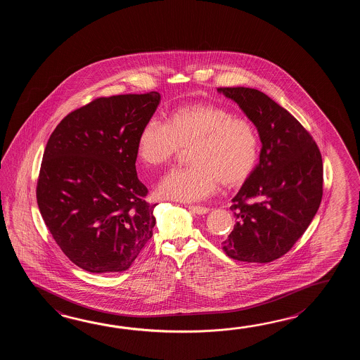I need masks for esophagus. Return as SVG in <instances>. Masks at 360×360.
Instances as JSON below:
<instances>
[{
	"label": "esophagus",
	"instance_id": "1",
	"mask_svg": "<svg viewBox=\"0 0 360 360\" xmlns=\"http://www.w3.org/2000/svg\"><path fill=\"white\" fill-rule=\"evenodd\" d=\"M188 208L191 210V212L193 214H205L210 211L207 207L203 206H188Z\"/></svg>",
	"mask_w": 360,
	"mask_h": 360
}]
</instances>
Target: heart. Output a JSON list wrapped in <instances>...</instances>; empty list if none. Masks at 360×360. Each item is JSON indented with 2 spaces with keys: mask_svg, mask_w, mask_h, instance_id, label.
Masks as SVG:
<instances>
[{
  "mask_svg": "<svg viewBox=\"0 0 360 360\" xmlns=\"http://www.w3.org/2000/svg\"><path fill=\"white\" fill-rule=\"evenodd\" d=\"M183 148H189V166L162 179L157 186L161 198L203 200L220 181L225 186L245 183L259 161V138L252 123L208 103L176 108L165 124L149 120L139 132L136 154L146 166H165Z\"/></svg>",
  "mask_w": 360,
  "mask_h": 360,
  "instance_id": "b5f03b06",
  "label": "heart"
}]
</instances>
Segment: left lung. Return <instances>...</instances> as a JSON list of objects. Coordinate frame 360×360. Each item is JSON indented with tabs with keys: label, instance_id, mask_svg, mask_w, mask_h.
Masks as SVG:
<instances>
[{
	"label": "left lung",
	"instance_id": "8db88e82",
	"mask_svg": "<svg viewBox=\"0 0 360 360\" xmlns=\"http://www.w3.org/2000/svg\"><path fill=\"white\" fill-rule=\"evenodd\" d=\"M217 91L237 103L262 144L259 165L231 199L237 222L222 250L234 260L270 262L291 250L321 206V152L302 124L264 92Z\"/></svg>",
	"mask_w": 360,
	"mask_h": 360
}]
</instances>
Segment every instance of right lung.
Wrapping results in <instances>:
<instances>
[{
    "label": "right lung",
    "instance_id": "1",
    "mask_svg": "<svg viewBox=\"0 0 360 360\" xmlns=\"http://www.w3.org/2000/svg\"><path fill=\"white\" fill-rule=\"evenodd\" d=\"M160 92L99 98L69 113L47 141L37 203L61 251L90 273L130 268L155 225L136 174L139 132Z\"/></svg>",
    "mask_w": 360,
    "mask_h": 360
}]
</instances>
